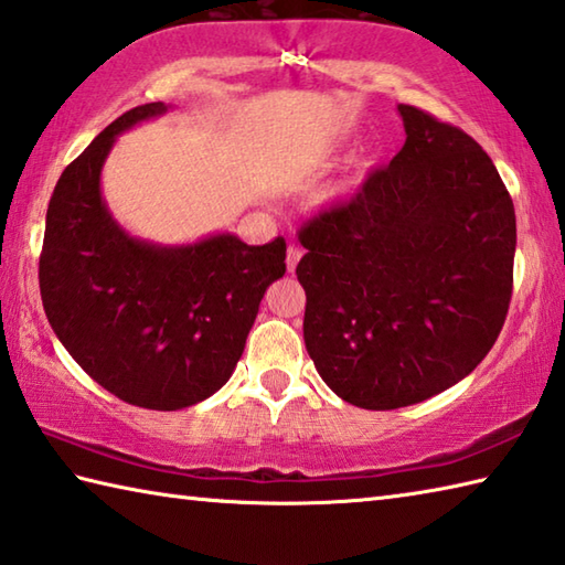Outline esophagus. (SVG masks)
Here are the masks:
<instances>
[{"label":"esophagus","mask_w":565,"mask_h":565,"mask_svg":"<svg viewBox=\"0 0 565 565\" xmlns=\"http://www.w3.org/2000/svg\"><path fill=\"white\" fill-rule=\"evenodd\" d=\"M300 258H302V250H300V248H297V246L287 248V258H285L287 270L295 273V268H297V263H300Z\"/></svg>","instance_id":"obj_1"}]
</instances>
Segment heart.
<instances>
[{"mask_svg":"<svg viewBox=\"0 0 565 565\" xmlns=\"http://www.w3.org/2000/svg\"><path fill=\"white\" fill-rule=\"evenodd\" d=\"M374 159H376V157H369V159H366V162H364V169H369L371 164H374Z\"/></svg>","mask_w":565,"mask_h":565,"instance_id":"heart-1","label":"heart"}]
</instances>
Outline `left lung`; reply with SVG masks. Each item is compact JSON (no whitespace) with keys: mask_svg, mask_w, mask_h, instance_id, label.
<instances>
[{"mask_svg":"<svg viewBox=\"0 0 565 565\" xmlns=\"http://www.w3.org/2000/svg\"><path fill=\"white\" fill-rule=\"evenodd\" d=\"M406 145L349 204L300 231L305 347L339 398L413 406L494 347L512 300L516 216L470 135L398 105Z\"/></svg>","mask_w":565,"mask_h":565,"instance_id":"1","label":"left lung"}]
</instances>
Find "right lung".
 <instances>
[{
    "instance_id": "right-lung-1",
    "label": "right lung",
    "mask_w": 565,
    "mask_h": 565,
    "mask_svg": "<svg viewBox=\"0 0 565 565\" xmlns=\"http://www.w3.org/2000/svg\"><path fill=\"white\" fill-rule=\"evenodd\" d=\"M172 105L127 110L63 169L46 211L39 287L58 342L93 381L132 406L182 411L226 383L285 241L248 246L228 231L182 246L130 236L103 196L117 135Z\"/></svg>"
}]
</instances>
